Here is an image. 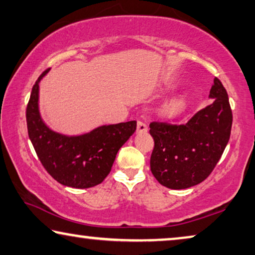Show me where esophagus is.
Masks as SVG:
<instances>
[{
    "instance_id": "obj_1",
    "label": "esophagus",
    "mask_w": 255,
    "mask_h": 255,
    "mask_svg": "<svg viewBox=\"0 0 255 255\" xmlns=\"http://www.w3.org/2000/svg\"><path fill=\"white\" fill-rule=\"evenodd\" d=\"M137 134H143V132L147 131L146 124H144L143 121H137V129H136Z\"/></svg>"
}]
</instances>
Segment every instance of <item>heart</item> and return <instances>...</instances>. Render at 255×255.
Wrapping results in <instances>:
<instances>
[{
	"label": "heart",
	"instance_id": "b5f03b06",
	"mask_svg": "<svg viewBox=\"0 0 255 255\" xmlns=\"http://www.w3.org/2000/svg\"><path fill=\"white\" fill-rule=\"evenodd\" d=\"M185 109V101L182 97H175L167 102L162 108V115L167 118H175L180 116Z\"/></svg>",
	"mask_w": 255,
	"mask_h": 255
}]
</instances>
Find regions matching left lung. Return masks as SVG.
I'll return each mask as SVG.
<instances>
[{
    "instance_id": "1",
    "label": "left lung",
    "mask_w": 255,
    "mask_h": 255,
    "mask_svg": "<svg viewBox=\"0 0 255 255\" xmlns=\"http://www.w3.org/2000/svg\"><path fill=\"white\" fill-rule=\"evenodd\" d=\"M211 105L197 112L188 123H151L154 147L151 172L164 187L188 189L206 178L230 138L233 113L227 90L218 78L210 91Z\"/></svg>"
}]
</instances>
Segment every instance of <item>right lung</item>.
<instances>
[{"mask_svg": "<svg viewBox=\"0 0 255 255\" xmlns=\"http://www.w3.org/2000/svg\"><path fill=\"white\" fill-rule=\"evenodd\" d=\"M33 86L26 109L28 136L41 164L60 184L87 189L102 183L111 172L118 151L136 130V121L104 125L89 132L65 135L44 123L40 113V82Z\"/></svg>", "mask_w": 255, "mask_h": 255, "instance_id": "obj_1", "label": "right lung"}]
</instances>
